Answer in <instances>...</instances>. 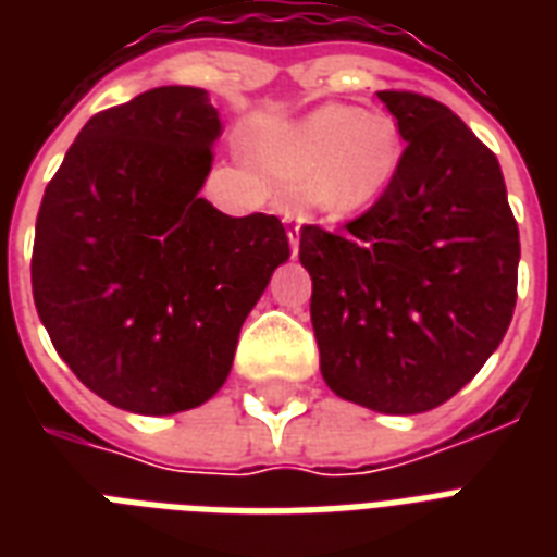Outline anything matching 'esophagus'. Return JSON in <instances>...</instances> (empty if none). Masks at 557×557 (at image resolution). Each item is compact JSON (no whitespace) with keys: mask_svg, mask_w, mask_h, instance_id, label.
I'll list each match as a JSON object with an SVG mask.
<instances>
[{"mask_svg":"<svg viewBox=\"0 0 557 557\" xmlns=\"http://www.w3.org/2000/svg\"><path fill=\"white\" fill-rule=\"evenodd\" d=\"M286 222H292V216L286 213ZM288 243H292V253H297V245H300V222L288 227Z\"/></svg>","mask_w":557,"mask_h":557,"instance_id":"esophagus-1","label":"esophagus"}]
</instances>
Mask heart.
Masks as SVG:
<instances>
[{"label":"heart","instance_id":"heart-1","mask_svg":"<svg viewBox=\"0 0 557 557\" xmlns=\"http://www.w3.org/2000/svg\"><path fill=\"white\" fill-rule=\"evenodd\" d=\"M269 168L300 182V199L321 216L338 219L370 208L401 164L393 117L352 107H321L269 144Z\"/></svg>","mask_w":557,"mask_h":557}]
</instances>
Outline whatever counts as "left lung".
Returning a JSON list of instances; mask_svg holds the SVG:
<instances>
[{"mask_svg":"<svg viewBox=\"0 0 557 557\" xmlns=\"http://www.w3.org/2000/svg\"><path fill=\"white\" fill-rule=\"evenodd\" d=\"M405 152L379 201L341 234L300 227L323 381L379 413L448 401L500 347L518 300L520 236L500 164L462 117L379 91Z\"/></svg>","mask_w":557,"mask_h":557,"instance_id":"obj_1","label":"left lung"}]
</instances>
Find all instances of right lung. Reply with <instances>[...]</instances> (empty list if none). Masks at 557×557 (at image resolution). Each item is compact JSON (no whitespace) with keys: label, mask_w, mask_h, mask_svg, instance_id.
<instances>
[{"label":"right lung","mask_w":557,"mask_h":557,"mask_svg":"<svg viewBox=\"0 0 557 557\" xmlns=\"http://www.w3.org/2000/svg\"><path fill=\"white\" fill-rule=\"evenodd\" d=\"M219 135L205 89L144 91L83 126L39 205V321L74 375L129 413L205 405L288 260L277 216H227L199 196Z\"/></svg>","instance_id":"obj_1"}]
</instances>
